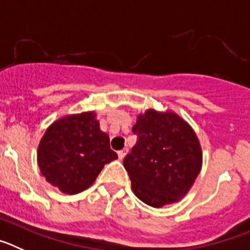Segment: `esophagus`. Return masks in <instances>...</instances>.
Segmentation results:
<instances>
[{"label":"esophagus","mask_w":250,"mask_h":250,"mask_svg":"<svg viewBox=\"0 0 250 250\" xmlns=\"http://www.w3.org/2000/svg\"><path fill=\"white\" fill-rule=\"evenodd\" d=\"M127 153H128V149H127V148H125V149L120 150V152H118V158H120L121 161H122V159L125 158V156H127Z\"/></svg>","instance_id":"esophagus-1"}]
</instances>
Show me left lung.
<instances>
[{
    "instance_id": "1",
    "label": "left lung",
    "mask_w": 250,
    "mask_h": 250,
    "mask_svg": "<svg viewBox=\"0 0 250 250\" xmlns=\"http://www.w3.org/2000/svg\"><path fill=\"white\" fill-rule=\"evenodd\" d=\"M137 143L125 156L134 194L154 208L179 202L202 168L197 134L174 112L147 109L132 128Z\"/></svg>"
}]
</instances>
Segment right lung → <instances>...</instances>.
<instances>
[{
	"instance_id": "add662e5",
	"label": "right lung",
	"mask_w": 250,
	"mask_h": 250,
	"mask_svg": "<svg viewBox=\"0 0 250 250\" xmlns=\"http://www.w3.org/2000/svg\"><path fill=\"white\" fill-rule=\"evenodd\" d=\"M118 158L94 112L64 116L47 128L37 149L38 167L48 183L66 194L93 184L104 164Z\"/></svg>"
}]
</instances>
